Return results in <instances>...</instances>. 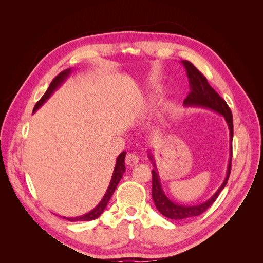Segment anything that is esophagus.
I'll list each match as a JSON object with an SVG mask.
<instances>
[{"mask_svg": "<svg viewBox=\"0 0 263 263\" xmlns=\"http://www.w3.org/2000/svg\"><path fill=\"white\" fill-rule=\"evenodd\" d=\"M125 161H126L127 165L134 166V165H136L139 162V157L136 154H128V155L126 156Z\"/></svg>", "mask_w": 263, "mask_h": 263, "instance_id": "34e87169", "label": "esophagus"}]
</instances>
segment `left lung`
<instances>
[{
    "label": "left lung",
    "instance_id": "left-lung-1",
    "mask_svg": "<svg viewBox=\"0 0 263 263\" xmlns=\"http://www.w3.org/2000/svg\"><path fill=\"white\" fill-rule=\"evenodd\" d=\"M182 63L186 70V74H187L189 83H190V93L187 94L184 102H183V104L185 106H196V107L198 106V107L210 108L214 110V112H217L225 117L226 123L229 127L230 158H229L226 178L224 182H222L220 187L216 191V193H215L209 201H206L202 204L185 206V205L174 203L166 197V195L164 194L162 190L160 179H159V174L157 172L153 155L148 154L150 161L154 163V168H155L153 171H151V173H153V200L155 202L157 210L160 212L163 216L168 217L170 219H185L190 217L198 216V215H201L202 213H204L206 210H208L210 206L216 201V198L221 192V190L224 189L227 184L230 170H232V157H233L232 141L234 137V124H233L232 110H230L227 103L222 100L219 97V94L210 85V83L208 82V79H206L200 71L194 67L193 63H191L187 60H182Z\"/></svg>",
    "mask_w": 263,
    "mask_h": 263
}]
</instances>
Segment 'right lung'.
I'll list each match as a JSON object with an SVG mask.
<instances>
[{"mask_svg": "<svg viewBox=\"0 0 263 263\" xmlns=\"http://www.w3.org/2000/svg\"><path fill=\"white\" fill-rule=\"evenodd\" d=\"M71 71H72V70H71V68L63 70L62 72H60L57 77L53 79V80L50 83V85H49V87H48V90L45 92V94L43 95V98L36 103L33 113H35L36 110L39 107H41L47 100L50 98V95L54 92V90H57L58 87L61 85V83L65 81L66 79L69 77V74L71 73ZM125 156H126V151H123V153L117 157L115 169H114L113 176H112V180H110V182H109V185L107 187V191H106L105 195L103 196L102 201L97 205V208L93 209L91 212L82 215V216H79V217H63V218L67 219V220H70V221H89V220H93L95 218H98L99 216H101V214L103 213V211L105 210L108 201L110 200V197H112L113 193L115 192V189H116L117 184L119 183V181H121V179L123 177V173L126 170V168H125Z\"/></svg>", "mask_w": 263, "mask_h": 263, "instance_id": "obj_1", "label": "right lung"}]
</instances>
